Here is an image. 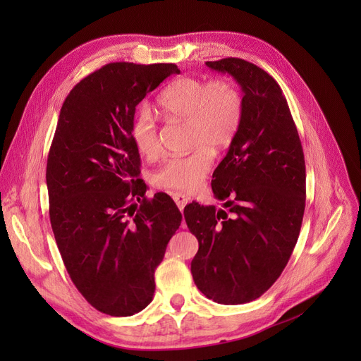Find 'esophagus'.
<instances>
[{"label":"esophagus","instance_id":"obj_1","mask_svg":"<svg viewBox=\"0 0 361 361\" xmlns=\"http://www.w3.org/2000/svg\"><path fill=\"white\" fill-rule=\"evenodd\" d=\"M173 199H174V202L177 203L180 211L184 209V206H185L187 202H188V196L184 195V193H174V195H173Z\"/></svg>","mask_w":361,"mask_h":361}]
</instances>
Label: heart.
Here are the masks:
<instances>
[{
    "label": "heart",
    "mask_w": 361,
    "mask_h": 361,
    "mask_svg": "<svg viewBox=\"0 0 361 361\" xmlns=\"http://www.w3.org/2000/svg\"><path fill=\"white\" fill-rule=\"evenodd\" d=\"M157 104L165 116L187 121L188 142L196 147L166 159L154 174V183L171 190L195 192L212 168V149H225L237 136L244 112L243 93L228 79L181 78L159 94ZM131 139L142 157L158 155L157 124L147 109L133 121Z\"/></svg>",
    "instance_id": "heart-1"
}]
</instances>
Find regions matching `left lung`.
Instances as JSON below:
<instances>
[{
	"label": "left lung",
	"instance_id": "1",
	"mask_svg": "<svg viewBox=\"0 0 361 361\" xmlns=\"http://www.w3.org/2000/svg\"><path fill=\"white\" fill-rule=\"evenodd\" d=\"M241 86L244 112L212 190L230 215L190 203L184 218L199 250L197 288L221 305H243L268 291L287 267L306 206V164L286 97L272 75L241 59L207 61Z\"/></svg>",
	"mask_w": 361,
	"mask_h": 361
}]
</instances>
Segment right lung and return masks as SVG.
Here are the masks:
<instances>
[{"instance_id":"add662e5","label":"right lung","mask_w":361,"mask_h":361,"mask_svg":"<svg viewBox=\"0 0 361 361\" xmlns=\"http://www.w3.org/2000/svg\"><path fill=\"white\" fill-rule=\"evenodd\" d=\"M178 73L176 64L109 63L75 85L60 111L47 162L51 226L75 288L109 316L152 301L155 269L181 224L168 195L145 197L131 139L139 102Z\"/></svg>"}]
</instances>
